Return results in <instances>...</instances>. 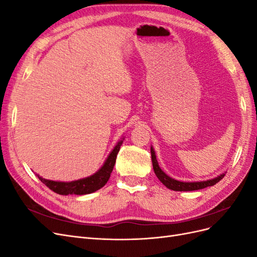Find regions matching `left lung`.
Masks as SVG:
<instances>
[{"label":"left lung","mask_w":257,"mask_h":257,"mask_svg":"<svg viewBox=\"0 0 257 257\" xmlns=\"http://www.w3.org/2000/svg\"><path fill=\"white\" fill-rule=\"evenodd\" d=\"M151 159H152V165H153L154 173L159 178V180L163 184H164L166 188H168L169 190H173V191H196V190H200V189H205V188H207V186L214 185L215 183L219 182L221 179H223V177L225 176V174H222L213 179H210V180L199 181V182L178 181V180H175V179H173V178H170L169 176H167L160 168L159 163L157 161V155H155L154 149L152 147H151Z\"/></svg>","instance_id":"left-lung-1"}]
</instances>
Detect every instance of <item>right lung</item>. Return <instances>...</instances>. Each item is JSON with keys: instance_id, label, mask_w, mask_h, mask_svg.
<instances>
[{"instance_id": "add662e5", "label": "right lung", "mask_w": 257, "mask_h": 257, "mask_svg": "<svg viewBox=\"0 0 257 257\" xmlns=\"http://www.w3.org/2000/svg\"><path fill=\"white\" fill-rule=\"evenodd\" d=\"M123 143V139L115 145L113 150L108 155L107 160L105 161L104 165L99 168L98 172L90 177L79 179V180L72 181V182H60V181H52L44 179L37 175L40 180L47 185L48 188L53 191L54 193L60 194V195H85V194H90L99 190L100 188L107 183L108 179L110 177V174L115 164L116 154H118L120 147Z\"/></svg>"}]
</instances>
